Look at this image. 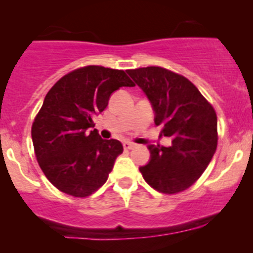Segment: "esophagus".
Instances as JSON below:
<instances>
[{
    "instance_id": "esophagus-1",
    "label": "esophagus",
    "mask_w": 253,
    "mask_h": 253,
    "mask_svg": "<svg viewBox=\"0 0 253 253\" xmlns=\"http://www.w3.org/2000/svg\"><path fill=\"white\" fill-rule=\"evenodd\" d=\"M122 144H124L125 149H132V148L136 147V144H134V143H132L129 141H125L124 143H122Z\"/></svg>"
}]
</instances>
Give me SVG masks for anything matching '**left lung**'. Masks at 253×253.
I'll list each match as a JSON object with an SVG mask.
<instances>
[{"mask_svg":"<svg viewBox=\"0 0 253 253\" xmlns=\"http://www.w3.org/2000/svg\"><path fill=\"white\" fill-rule=\"evenodd\" d=\"M127 73L142 89L154 111L160 136L170 147L149 144L150 159L139 168L143 178L159 192H181L200 178L218 143L216 114L201 91L177 73L162 67H143Z\"/></svg>","mask_w":253,"mask_h":253,"instance_id":"8db88e82","label":"left lung"}]
</instances>
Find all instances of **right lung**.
Masks as SVG:
<instances>
[{
  "instance_id": "add662e5",
  "label": "right lung",
  "mask_w": 253,
  "mask_h": 253,
  "mask_svg": "<svg viewBox=\"0 0 253 253\" xmlns=\"http://www.w3.org/2000/svg\"><path fill=\"white\" fill-rule=\"evenodd\" d=\"M121 86H134L124 71L86 66L61 78L45 96L32 139L42 172L62 192L75 197L95 192L124 152L121 142L103 139L93 128V117Z\"/></svg>"
}]
</instances>
